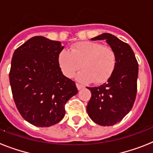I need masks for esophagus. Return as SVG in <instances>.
Segmentation results:
<instances>
[{
  "label": "esophagus",
  "instance_id": "esophagus-1",
  "mask_svg": "<svg viewBox=\"0 0 153 153\" xmlns=\"http://www.w3.org/2000/svg\"><path fill=\"white\" fill-rule=\"evenodd\" d=\"M76 86H77V88H78V90H81L82 88H83L84 87L82 85H81V84H79V83H76Z\"/></svg>",
  "mask_w": 153,
  "mask_h": 153
}]
</instances>
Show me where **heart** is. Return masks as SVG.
<instances>
[{
    "label": "heart",
    "instance_id": "heart-1",
    "mask_svg": "<svg viewBox=\"0 0 153 153\" xmlns=\"http://www.w3.org/2000/svg\"><path fill=\"white\" fill-rule=\"evenodd\" d=\"M59 65L65 76L72 78L81 68L77 75L79 81L102 83L114 73L117 64V56L110 47L98 42L84 41L73 44L70 51L62 50L58 57Z\"/></svg>",
    "mask_w": 153,
    "mask_h": 153
}]
</instances>
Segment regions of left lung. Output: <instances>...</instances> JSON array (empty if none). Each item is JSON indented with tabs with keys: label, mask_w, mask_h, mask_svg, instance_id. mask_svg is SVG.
<instances>
[{
	"label": "left lung",
	"mask_w": 153,
	"mask_h": 153,
	"mask_svg": "<svg viewBox=\"0 0 153 153\" xmlns=\"http://www.w3.org/2000/svg\"><path fill=\"white\" fill-rule=\"evenodd\" d=\"M92 40L105 39L117 56L115 70L105 83L87 87L91 92L86 110L95 123L114 126L128 114L135 102L137 91L138 62L128 44L109 33H103Z\"/></svg>",
	"instance_id": "1"
}]
</instances>
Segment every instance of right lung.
Here are the masks:
<instances>
[{
	"label": "right lung",
	"mask_w": 153,
	"mask_h": 153,
	"mask_svg": "<svg viewBox=\"0 0 153 153\" xmlns=\"http://www.w3.org/2000/svg\"><path fill=\"white\" fill-rule=\"evenodd\" d=\"M59 41L34 36L18 48L12 58L9 82L23 118L33 126L49 127L65 115V104L78 93L75 82L63 75L58 57Z\"/></svg>",
	"instance_id": "1"
}]
</instances>
